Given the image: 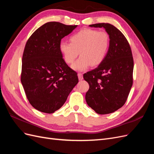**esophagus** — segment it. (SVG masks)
<instances>
[{"label": "esophagus", "mask_w": 154, "mask_h": 154, "mask_svg": "<svg viewBox=\"0 0 154 154\" xmlns=\"http://www.w3.org/2000/svg\"><path fill=\"white\" fill-rule=\"evenodd\" d=\"M78 78H79V80H82L83 79V74L82 73H78Z\"/></svg>", "instance_id": "34e87169"}]
</instances>
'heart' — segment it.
Segmentation results:
<instances>
[{"label": "heart", "instance_id": "obj_1", "mask_svg": "<svg viewBox=\"0 0 154 154\" xmlns=\"http://www.w3.org/2000/svg\"><path fill=\"white\" fill-rule=\"evenodd\" d=\"M70 44L62 42L59 49L65 62L72 64L78 54L80 58L72 66L74 70L85 71L91 66H98L105 59L110 48L109 35L105 31L83 29L69 38Z\"/></svg>", "mask_w": 154, "mask_h": 154}]
</instances>
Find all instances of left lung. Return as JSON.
Wrapping results in <instances>:
<instances>
[{
  "instance_id": "1",
  "label": "left lung",
  "mask_w": 154,
  "mask_h": 154,
  "mask_svg": "<svg viewBox=\"0 0 154 154\" xmlns=\"http://www.w3.org/2000/svg\"><path fill=\"white\" fill-rule=\"evenodd\" d=\"M108 32L110 48L104 61L83 74L89 88L85 94L87 105L99 114H107L122 107L133 84L134 59L124 35L109 23L92 24Z\"/></svg>"
}]
</instances>
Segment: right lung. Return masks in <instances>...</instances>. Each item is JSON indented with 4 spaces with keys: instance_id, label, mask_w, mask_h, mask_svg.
I'll return each instance as SVG.
<instances>
[{
    "instance_id": "1",
    "label": "right lung",
    "mask_w": 154,
    "mask_h": 154,
    "mask_svg": "<svg viewBox=\"0 0 154 154\" xmlns=\"http://www.w3.org/2000/svg\"><path fill=\"white\" fill-rule=\"evenodd\" d=\"M76 27L49 22L27 41L21 82L30 104L42 112L52 114L61 108L78 82L77 72L65 62L59 49L61 40Z\"/></svg>"
}]
</instances>
